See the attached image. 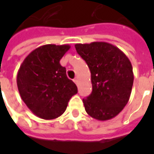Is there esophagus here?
<instances>
[{
	"mask_svg": "<svg viewBox=\"0 0 154 154\" xmlns=\"http://www.w3.org/2000/svg\"><path fill=\"white\" fill-rule=\"evenodd\" d=\"M74 82L76 84V85H78V83H79V80H78V78H75L74 80Z\"/></svg>",
	"mask_w": 154,
	"mask_h": 154,
	"instance_id": "1",
	"label": "esophagus"
}]
</instances>
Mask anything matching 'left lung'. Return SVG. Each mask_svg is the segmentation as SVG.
Instances as JSON below:
<instances>
[{"instance_id": "left-lung-1", "label": "left lung", "mask_w": 154, "mask_h": 154, "mask_svg": "<svg viewBox=\"0 0 154 154\" xmlns=\"http://www.w3.org/2000/svg\"><path fill=\"white\" fill-rule=\"evenodd\" d=\"M74 46L91 71L92 92L83 98L86 113L99 121L115 117L131 94L134 74L129 59L117 47L105 42Z\"/></svg>"}]
</instances>
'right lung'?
I'll list each match as a JSON object with an SVG mask.
<instances>
[{
    "instance_id": "right-lung-1",
    "label": "right lung",
    "mask_w": 154,
    "mask_h": 154,
    "mask_svg": "<svg viewBox=\"0 0 154 154\" xmlns=\"http://www.w3.org/2000/svg\"><path fill=\"white\" fill-rule=\"evenodd\" d=\"M68 45H46L32 51L20 65L17 86L22 100L34 115L51 120L63 114L69 99L78 92L60 60Z\"/></svg>"
}]
</instances>
